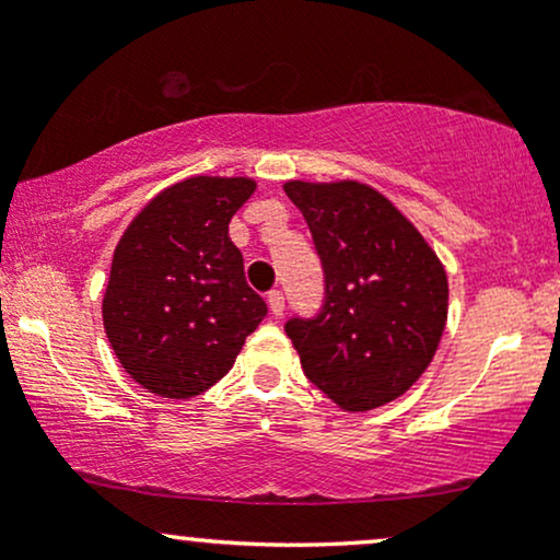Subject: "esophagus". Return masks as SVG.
Wrapping results in <instances>:
<instances>
[{"mask_svg":"<svg viewBox=\"0 0 560 560\" xmlns=\"http://www.w3.org/2000/svg\"><path fill=\"white\" fill-rule=\"evenodd\" d=\"M268 307H271L273 316H281V313H284V294H281L279 289H271V292H268Z\"/></svg>","mask_w":560,"mask_h":560,"instance_id":"esophagus-1","label":"esophagus"}]
</instances>
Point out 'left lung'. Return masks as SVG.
<instances>
[{"instance_id":"left-lung-1","label":"left lung","mask_w":560,"mask_h":560,"mask_svg":"<svg viewBox=\"0 0 560 560\" xmlns=\"http://www.w3.org/2000/svg\"><path fill=\"white\" fill-rule=\"evenodd\" d=\"M324 268V305L289 318L305 376L339 408L392 402L432 363L447 320V276L387 197L358 182H287Z\"/></svg>"}]
</instances>
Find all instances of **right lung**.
<instances>
[{
	"mask_svg": "<svg viewBox=\"0 0 560 560\" xmlns=\"http://www.w3.org/2000/svg\"><path fill=\"white\" fill-rule=\"evenodd\" d=\"M253 191V178H186L160 191L115 247L102 300L107 339L126 374L160 397L213 387L266 318L229 236Z\"/></svg>",
	"mask_w": 560,
	"mask_h": 560,
	"instance_id": "1",
	"label": "right lung"
}]
</instances>
